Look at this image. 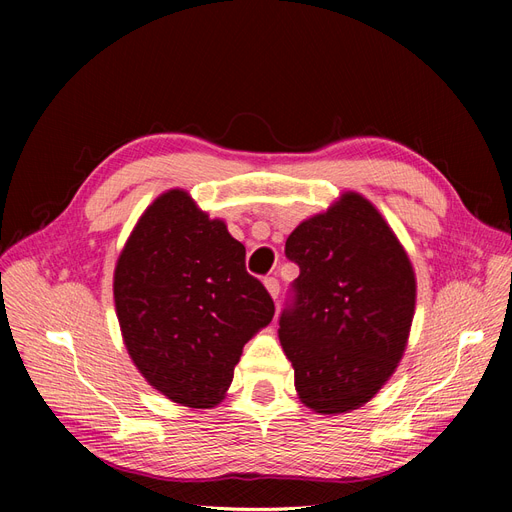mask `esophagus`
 Returning <instances> with one entry per match:
<instances>
[{
	"label": "esophagus",
	"instance_id": "1",
	"mask_svg": "<svg viewBox=\"0 0 512 512\" xmlns=\"http://www.w3.org/2000/svg\"><path fill=\"white\" fill-rule=\"evenodd\" d=\"M265 286H267V290H269V294L273 299H277V294H280V282L275 280V277H267L265 280Z\"/></svg>",
	"mask_w": 512,
	"mask_h": 512
}]
</instances>
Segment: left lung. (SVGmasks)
I'll list each match as a JSON object with an SVG mask.
<instances>
[{
    "mask_svg": "<svg viewBox=\"0 0 512 512\" xmlns=\"http://www.w3.org/2000/svg\"><path fill=\"white\" fill-rule=\"evenodd\" d=\"M299 265L280 342L294 389L318 414L361 408L389 382L406 352L416 275L404 245L359 192H344L286 239Z\"/></svg>",
    "mask_w": 512,
    "mask_h": 512,
    "instance_id": "8db88e82",
    "label": "left lung"
}]
</instances>
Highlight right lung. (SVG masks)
Masks as SVG:
<instances>
[{
    "instance_id": "1",
    "label": "right lung",
    "mask_w": 512,
    "mask_h": 512,
    "mask_svg": "<svg viewBox=\"0 0 512 512\" xmlns=\"http://www.w3.org/2000/svg\"><path fill=\"white\" fill-rule=\"evenodd\" d=\"M115 312L143 378L175 404L209 410L226 397L243 346L275 314L245 271V247L190 192L166 190L117 258Z\"/></svg>"
}]
</instances>
